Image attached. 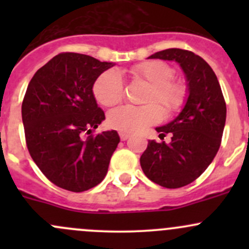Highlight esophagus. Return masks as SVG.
Listing matches in <instances>:
<instances>
[{"label": "esophagus", "instance_id": "esophagus-1", "mask_svg": "<svg viewBox=\"0 0 249 249\" xmlns=\"http://www.w3.org/2000/svg\"><path fill=\"white\" fill-rule=\"evenodd\" d=\"M119 136H120V140H122V141H126V140L130 137V135L127 134V132L120 131V132H119Z\"/></svg>", "mask_w": 249, "mask_h": 249}]
</instances>
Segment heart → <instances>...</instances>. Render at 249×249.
I'll return each instance as SVG.
<instances>
[{
    "instance_id": "b5f03b06",
    "label": "heart",
    "mask_w": 249,
    "mask_h": 249,
    "mask_svg": "<svg viewBox=\"0 0 249 249\" xmlns=\"http://www.w3.org/2000/svg\"><path fill=\"white\" fill-rule=\"evenodd\" d=\"M129 76L135 82L149 84L143 99L144 106H123L112 110L108 115L110 127L127 134L143 131L150 125L159 123L162 118L161 107L166 115L180 110L187 100V87L180 80L172 79L175 70L159 60L140 62L129 70ZM92 92L101 106L113 107L124 96V84L117 70H108L95 80Z\"/></svg>"
}]
</instances>
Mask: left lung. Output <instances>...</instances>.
Masks as SVG:
<instances>
[{"instance_id": "8db88e82", "label": "left lung", "mask_w": 249, "mask_h": 249, "mask_svg": "<svg viewBox=\"0 0 249 249\" xmlns=\"http://www.w3.org/2000/svg\"><path fill=\"white\" fill-rule=\"evenodd\" d=\"M149 59L177 61L189 87V97L180 114L165 126L157 127L161 140L171 134V142L148 141L140 159L143 172L152 182L176 189L194 182L214 159L222 143L227 105L217 76L199 55L171 48Z\"/></svg>"}]
</instances>
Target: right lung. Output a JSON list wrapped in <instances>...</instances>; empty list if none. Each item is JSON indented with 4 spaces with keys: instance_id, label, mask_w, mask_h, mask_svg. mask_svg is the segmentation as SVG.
<instances>
[{
    "instance_id": "obj_1",
    "label": "right lung",
    "mask_w": 249,
    "mask_h": 249,
    "mask_svg": "<svg viewBox=\"0 0 249 249\" xmlns=\"http://www.w3.org/2000/svg\"><path fill=\"white\" fill-rule=\"evenodd\" d=\"M89 55L60 53L30 80L21 105L25 141L42 173L80 193L102 182L119 143L117 131L92 134L105 119L92 85L112 67ZM85 133L89 136L82 140Z\"/></svg>"
}]
</instances>
